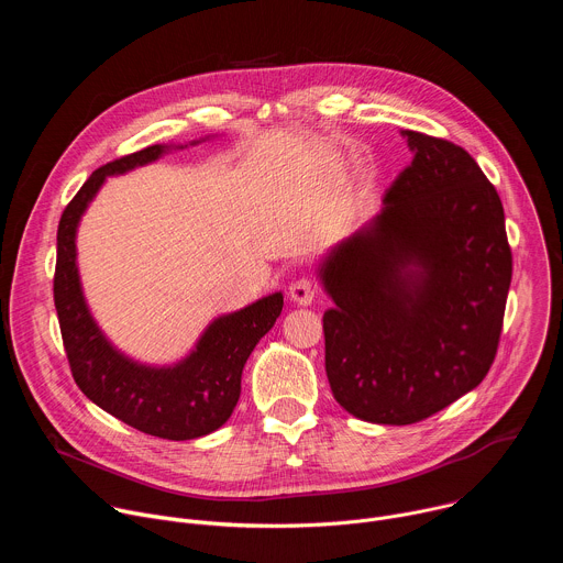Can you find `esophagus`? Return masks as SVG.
I'll use <instances>...</instances> for the list:
<instances>
[{"label":"esophagus","mask_w":563,"mask_h":563,"mask_svg":"<svg viewBox=\"0 0 563 563\" xmlns=\"http://www.w3.org/2000/svg\"><path fill=\"white\" fill-rule=\"evenodd\" d=\"M313 296H316V289H313V285H311L309 280H305V278L296 280V283L289 287V300L296 302L298 307L311 305Z\"/></svg>","instance_id":"34e87169"}]
</instances>
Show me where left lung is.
Wrapping results in <instances>:
<instances>
[{
  "instance_id": "left-lung-1",
  "label": "left lung",
  "mask_w": 563,
  "mask_h": 563,
  "mask_svg": "<svg viewBox=\"0 0 563 563\" xmlns=\"http://www.w3.org/2000/svg\"><path fill=\"white\" fill-rule=\"evenodd\" d=\"M400 135L412 165L316 265L334 300L323 313L332 394L378 426L423 421L484 380L512 278L504 205L472 155Z\"/></svg>"
}]
</instances>
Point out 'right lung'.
Listing matches in <instances>:
<instances>
[{
	"instance_id": "1",
	"label": "right lung",
	"mask_w": 563,
	"mask_h": 563,
	"mask_svg": "<svg viewBox=\"0 0 563 563\" xmlns=\"http://www.w3.org/2000/svg\"><path fill=\"white\" fill-rule=\"evenodd\" d=\"M189 144H153L91 174L62 213L57 227L55 309L75 383L98 408L126 426L169 441H191L216 432L240 398L243 367L283 311V291L216 316L194 350L172 365H151L118 350L87 302L77 267V229L111 176H124Z\"/></svg>"
}]
</instances>
